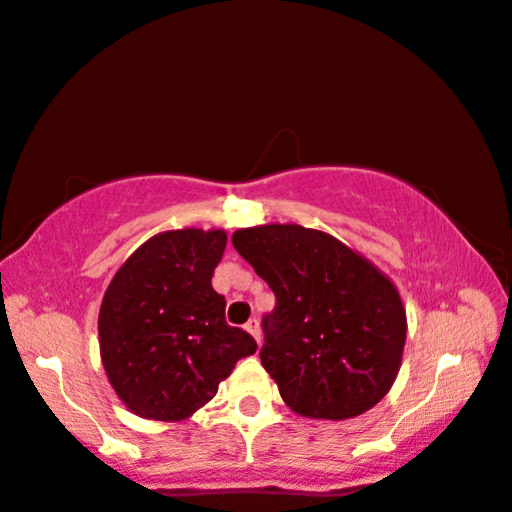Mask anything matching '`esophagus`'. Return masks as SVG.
I'll return each mask as SVG.
<instances>
[{
	"label": "esophagus",
	"instance_id": "34e87169",
	"mask_svg": "<svg viewBox=\"0 0 512 512\" xmlns=\"http://www.w3.org/2000/svg\"><path fill=\"white\" fill-rule=\"evenodd\" d=\"M246 329L255 336L257 343H262V329H259V320L257 318H250L248 323H246Z\"/></svg>",
	"mask_w": 512,
	"mask_h": 512
}]
</instances>
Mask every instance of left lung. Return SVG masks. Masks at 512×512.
I'll return each mask as SVG.
<instances>
[{
	"mask_svg": "<svg viewBox=\"0 0 512 512\" xmlns=\"http://www.w3.org/2000/svg\"><path fill=\"white\" fill-rule=\"evenodd\" d=\"M232 246L275 293L259 359L291 411L348 420L391 391L406 311L386 275L332 235L293 223L237 230Z\"/></svg>",
	"mask_w": 512,
	"mask_h": 512,
	"instance_id": "obj_1",
	"label": "left lung"
}]
</instances>
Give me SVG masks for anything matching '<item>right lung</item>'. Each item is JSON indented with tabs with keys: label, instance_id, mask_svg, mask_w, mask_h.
<instances>
[{
	"label": "right lung",
	"instance_id": "add662e5",
	"mask_svg": "<svg viewBox=\"0 0 512 512\" xmlns=\"http://www.w3.org/2000/svg\"><path fill=\"white\" fill-rule=\"evenodd\" d=\"M225 239L223 230L162 232L112 277L99 311L101 359L140 418H189L257 350L253 336L225 323V298L212 289Z\"/></svg>",
	"mask_w": 512,
	"mask_h": 512
}]
</instances>
